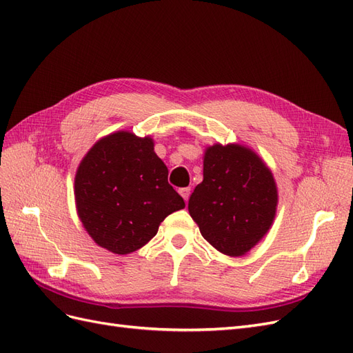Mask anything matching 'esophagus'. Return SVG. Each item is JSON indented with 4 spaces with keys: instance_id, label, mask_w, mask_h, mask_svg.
<instances>
[{
    "instance_id": "1",
    "label": "esophagus",
    "mask_w": 353,
    "mask_h": 353,
    "mask_svg": "<svg viewBox=\"0 0 353 353\" xmlns=\"http://www.w3.org/2000/svg\"><path fill=\"white\" fill-rule=\"evenodd\" d=\"M190 193H191V190L187 187V188H179V194L183 196V199L185 200V203L188 201V199H190Z\"/></svg>"
}]
</instances>
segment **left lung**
<instances>
[{"label":"left lung","mask_w":353,"mask_h":353,"mask_svg":"<svg viewBox=\"0 0 353 353\" xmlns=\"http://www.w3.org/2000/svg\"><path fill=\"white\" fill-rule=\"evenodd\" d=\"M276 200L271 170L258 156L241 145L216 144L206 150L188 210L213 248L241 256L270 230Z\"/></svg>","instance_id":"left-lung-1"}]
</instances>
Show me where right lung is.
I'll use <instances>...</instances> for the list:
<instances>
[{"instance_id": "right-lung-1", "label": "right lung", "mask_w": 353, "mask_h": 353, "mask_svg": "<svg viewBox=\"0 0 353 353\" xmlns=\"http://www.w3.org/2000/svg\"><path fill=\"white\" fill-rule=\"evenodd\" d=\"M74 199L94 241L117 254L143 248L160 222L185 208L168 183V168L154 153L152 138L125 131L103 138L83 157Z\"/></svg>"}]
</instances>
